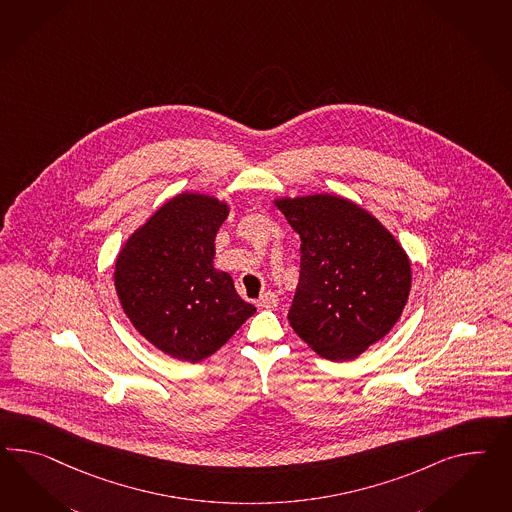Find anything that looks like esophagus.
<instances>
[{"instance_id":"esophagus-1","label":"esophagus","mask_w":512,"mask_h":512,"mask_svg":"<svg viewBox=\"0 0 512 512\" xmlns=\"http://www.w3.org/2000/svg\"><path fill=\"white\" fill-rule=\"evenodd\" d=\"M258 306H262L265 310H275L278 306V295L273 291H265L262 297L258 299Z\"/></svg>"}]
</instances>
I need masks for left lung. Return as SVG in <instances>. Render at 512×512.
<instances>
[{
  "label": "left lung",
  "instance_id": "1",
  "mask_svg": "<svg viewBox=\"0 0 512 512\" xmlns=\"http://www.w3.org/2000/svg\"><path fill=\"white\" fill-rule=\"evenodd\" d=\"M301 236V278L289 325L327 360H354L403 314L407 252L377 217L338 195L276 198Z\"/></svg>",
  "mask_w": 512,
  "mask_h": 512
}]
</instances>
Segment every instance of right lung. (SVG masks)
I'll use <instances>...</instances> for the list:
<instances>
[{
	"mask_svg": "<svg viewBox=\"0 0 512 512\" xmlns=\"http://www.w3.org/2000/svg\"><path fill=\"white\" fill-rule=\"evenodd\" d=\"M228 204L202 193L167 200L139 226L115 262L124 314L161 353L200 362L217 353L256 308L232 276L213 267Z\"/></svg>",
	"mask_w": 512,
	"mask_h": 512,
	"instance_id": "obj_1",
	"label": "right lung"
}]
</instances>
